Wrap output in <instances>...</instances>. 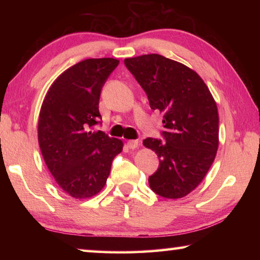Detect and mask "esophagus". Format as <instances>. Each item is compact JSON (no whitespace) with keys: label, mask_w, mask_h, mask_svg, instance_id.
<instances>
[{"label":"esophagus","mask_w":260,"mask_h":260,"mask_svg":"<svg viewBox=\"0 0 260 260\" xmlns=\"http://www.w3.org/2000/svg\"><path fill=\"white\" fill-rule=\"evenodd\" d=\"M139 146H140V142L138 140H129L128 142H127V147L132 149V150H134V149H138Z\"/></svg>","instance_id":"obj_1"}]
</instances>
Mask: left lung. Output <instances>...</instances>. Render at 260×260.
<instances>
[{
	"label": "left lung",
	"instance_id": "1",
	"mask_svg": "<svg viewBox=\"0 0 260 260\" xmlns=\"http://www.w3.org/2000/svg\"><path fill=\"white\" fill-rule=\"evenodd\" d=\"M124 63L146 91L150 108L164 117L165 142L143 140L159 158L149 186L165 199H181L202 182L217 155V103L203 79L177 60L149 54Z\"/></svg>",
	"mask_w": 260,
	"mask_h": 260
}]
</instances>
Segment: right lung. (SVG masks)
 Returning a JSON list of instances; mask_svg holds the SVG:
<instances>
[{
	"instance_id": "add662e5",
	"label": "right lung",
	"mask_w": 260,
	"mask_h": 260,
	"mask_svg": "<svg viewBox=\"0 0 260 260\" xmlns=\"http://www.w3.org/2000/svg\"><path fill=\"white\" fill-rule=\"evenodd\" d=\"M118 64L109 57L79 61L52 82L41 105L42 157L56 183L73 199H90L102 190L124 147L121 140L93 131L101 119V89Z\"/></svg>"
}]
</instances>
